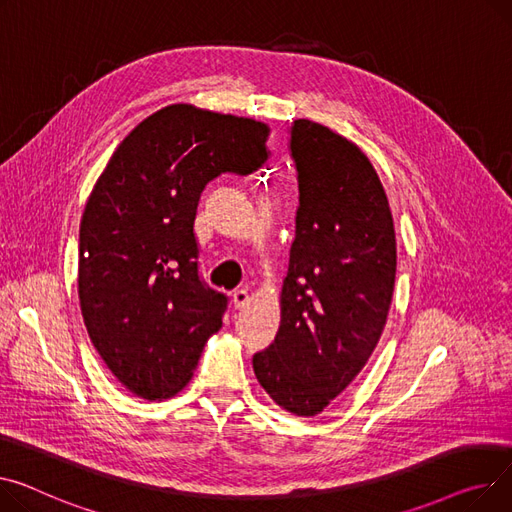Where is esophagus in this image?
Listing matches in <instances>:
<instances>
[{
	"instance_id": "esophagus-1",
	"label": "esophagus",
	"mask_w": 512,
	"mask_h": 512,
	"mask_svg": "<svg viewBox=\"0 0 512 512\" xmlns=\"http://www.w3.org/2000/svg\"><path fill=\"white\" fill-rule=\"evenodd\" d=\"M232 302L236 309H245V306L249 304V292L245 288H238L232 292Z\"/></svg>"
}]
</instances>
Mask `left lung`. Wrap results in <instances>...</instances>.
Masks as SVG:
<instances>
[{
	"label": "left lung",
	"mask_w": 512,
	"mask_h": 512,
	"mask_svg": "<svg viewBox=\"0 0 512 512\" xmlns=\"http://www.w3.org/2000/svg\"><path fill=\"white\" fill-rule=\"evenodd\" d=\"M298 173L296 238L274 344L253 356L286 412L317 416L377 348L395 286L397 247L385 189L366 154L309 119L290 125Z\"/></svg>",
	"instance_id": "obj_1"
}]
</instances>
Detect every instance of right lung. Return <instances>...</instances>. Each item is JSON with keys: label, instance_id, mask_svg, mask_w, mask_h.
I'll return each instance as SVG.
<instances>
[{"label": "right lung", "instance_id": "1", "mask_svg": "<svg viewBox=\"0 0 512 512\" xmlns=\"http://www.w3.org/2000/svg\"><path fill=\"white\" fill-rule=\"evenodd\" d=\"M267 135L261 121L170 105L98 177L80 224L78 294L96 352L133 395L179 393L222 327L228 296L199 278L197 203L222 173L259 170Z\"/></svg>", "mask_w": 512, "mask_h": 512}]
</instances>
